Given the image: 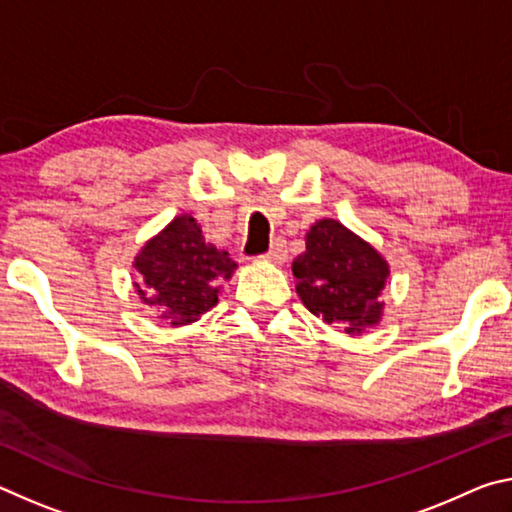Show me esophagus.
Listing matches in <instances>:
<instances>
[{
  "label": "esophagus",
  "instance_id": "obj_1",
  "mask_svg": "<svg viewBox=\"0 0 512 512\" xmlns=\"http://www.w3.org/2000/svg\"><path fill=\"white\" fill-rule=\"evenodd\" d=\"M262 259H264V262H271V264H282L284 259H287V244H284L282 239H275L271 250H268V253Z\"/></svg>",
  "mask_w": 512,
  "mask_h": 512
}]
</instances>
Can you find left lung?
<instances>
[{"instance_id":"left-lung-1","label":"left lung","mask_w":512,"mask_h":512,"mask_svg":"<svg viewBox=\"0 0 512 512\" xmlns=\"http://www.w3.org/2000/svg\"><path fill=\"white\" fill-rule=\"evenodd\" d=\"M305 253L293 259L296 293L311 314L363 334L384 316L381 291L388 262L375 246L334 219H320L305 235Z\"/></svg>"}]
</instances>
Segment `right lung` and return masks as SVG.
I'll list each match as a JSON object with an SVG mask.
<instances>
[{
    "label": "right lung",
    "mask_w": 512,
    "mask_h": 512,
    "mask_svg": "<svg viewBox=\"0 0 512 512\" xmlns=\"http://www.w3.org/2000/svg\"><path fill=\"white\" fill-rule=\"evenodd\" d=\"M133 266L140 273L135 293L171 327L196 323L219 302L221 284L237 271L225 250L205 244L192 214L173 216L140 248Z\"/></svg>",
    "instance_id": "obj_1"
}]
</instances>
